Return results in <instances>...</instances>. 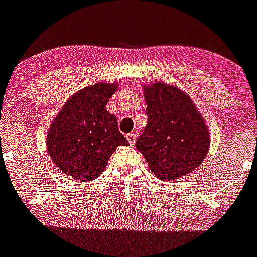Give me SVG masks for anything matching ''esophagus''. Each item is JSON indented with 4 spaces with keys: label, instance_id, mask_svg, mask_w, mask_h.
Here are the masks:
<instances>
[{
    "label": "esophagus",
    "instance_id": "34e87169",
    "mask_svg": "<svg viewBox=\"0 0 257 257\" xmlns=\"http://www.w3.org/2000/svg\"><path fill=\"white\" fill-rule=\"evenodd\" d=\"M126 140L129 141V144L134 145L135 144V140H137V135L134 134V133H129V134H126Z\"/></svg>",
    "mask_w": 257,
    "mask_h": 257
}]
</instances>
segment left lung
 Listing matches in <instances>:
<instances>
[{
    "mask_svg": "<svg viewBox=\"0 0 257 257\" xmlns=\"http://www.w3.org/2000/svg\"><path fill=\"white\" fill-rule=\"evenodd\" d=\"M147 125L137 148L157 177L171 181L189 175L206 158L209 129L193 99L162 81L144 85Z\"/></svg>",
    "mask_w": 257,
    "mask_h": 257,
    "instance_id": "obj_1",
    "label": "left lung"
}]
</instances>
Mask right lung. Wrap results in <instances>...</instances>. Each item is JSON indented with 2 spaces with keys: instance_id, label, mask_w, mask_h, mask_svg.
I'll use <instances>...</instances> for the list:
<instances>
[{
  "instance_id": "1",
  "label": "right lung",
  "mask_w": 257,
  "mask_h": 257,
  "mask_svg": "<svg viewBox=\"0 0 257 257\" xmlns=\"http://www.w3.org/2000/svg\"><path fill=\"white\" fill-rule=\"evenodd\" d=\"M119 82H97L70 95L46 134V150L63 174L92 181L104 172L118 146H128L107 101Z\"/></svg>"
}]
</instances>
